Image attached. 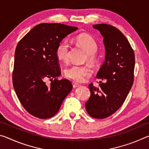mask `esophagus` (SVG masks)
<instances>
[{
	"label": "esophagus",
	"instance_id": "34e87169",
	"mask_svg": "<svg viewBox=\"0 0 149 149\" xmlns=\"http://www.w3.org/2000/svg\"><path fill=\"white\" fill-rule=\"evenodd\" d=\"M72 85H73V87H74V88H76V87L79 86V84H76V83H74V82L72 83Z\"/></svg>",
	"mask_w": 149,
	"mask_h": 149
}]
</instances>
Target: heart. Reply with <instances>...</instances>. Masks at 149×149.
Instances as JSON below:
<instances>
[{"label":"heart","mask_w":149,"mask_h":149,"mask_svg":"<svg viewBox=\"0 0 149 149\" xmlns=\"http://www.w3.org/2000/svg\"><path fill=\"white\" fill-rule=\"evenodd\" d=\"M74 41L86 51V59L92 64H96L99 60L98 53V44L96 40L89 34L81 33L74 37ZM58 59L64 62L69 60L70 45L67 40H64L59 44L56 51ZM93 70L88 64H73L65 69L66 77L75 82H82L86 77L91 75Z\"/></svg>","instance_id":"1"}]
</instances>
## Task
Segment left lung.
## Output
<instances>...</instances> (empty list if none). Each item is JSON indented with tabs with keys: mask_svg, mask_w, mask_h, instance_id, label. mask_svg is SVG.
<instances>
[{
	"mask_svg": "<svg viewBox=\"0 0 149 149\" xmlns=\"http://www.w3.org/2000/svg\"><path fill=\"white\" fill-rule=\"evenodd\" d=\"M104 37L105 61L97 74L99 87L89 85L91 96L85 108L92 118L104 119L124 102L134 80L135 54L129 41L119 29L111 25L93 26Z\"/></svg>",
	"mask_w": 149,
	"mask_h": 149,
	"instance_id": "left-lung-1",
	"label": "left lung"
}]
</instances>
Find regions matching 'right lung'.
Returning <instances> with one entry per match:
<instances>
[{
  "mask_svg": "<svg viewBox=\"0 0 149 149\" xmlns=\"http://www.w3.org/2000/svg\"><path fill=\"white\" fill-rule=\"evenodd\" d=\"M77 27L40 24L19 41L14 55L12 83L19 102L30 114L41 119L54 116L73 86L61 74L57 47ZM54 79H53V78ZM50 79L52 83H45Z\"/></svg>",
  "mask_w": 149,
  "mask_h": 149,
  "instance_id": "right-lung-1",
  "label": "right lung"
}]
</instances>
